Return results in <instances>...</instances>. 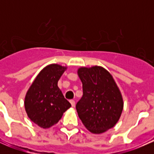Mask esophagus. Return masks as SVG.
<instances>
[{"instance_id":"34e87169","label":"esophagus","mask_w":154,"mask_h":154,"mask_svg":"<svg viewBox=\"0 0 154 154\" xmlns=\"http://www.w3.org/2000/svg\"><path fill=\"white\" fill-rule=\"evenodd\" d=\"M70 103H71V105H72V107H74L75 105H76L75 101H73V100H71V101H70Z\"/></svg>"}]
</instances>
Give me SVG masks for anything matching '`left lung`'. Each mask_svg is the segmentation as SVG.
I'll return each instance as SVG.
<instances>
[{
  "label": "left lung",
  "instance_id": "1",
  "mask_svg": "<svg viewBox=\"0 0 154 154\" xmlns=\"http://www.w3.org/2000/svg\"><path fill=\"white\" fill-rule=\"evenodd\" d=\"M77 74L82 82L83 96L76 105L79 118L93 134H103L119 121L123 98L109 71L101 66L81 67Z\"/></svg>",
  "mask_w": 154,
  "mask_h": 154
}]
</instances>
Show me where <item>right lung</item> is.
Segmentation results:
<instances>
[{
	"label": "right lung",
	"instance_id": "add662e5",
	"mask_svg": "<svg viewBox=\"0 0 154 154\" xmlns=\"http://www.w3.org/2000/svg\"><path fill=\"white\" fill-rule=\"evenodd\" d=\"M67 67L51 64L38 73L26 93L25 108L28 117L43 129L57 124L71 104L63 96L57 82Z\"/></svg>",
	"mask_w": 154,
	"mask_h": 154
}]
</instances>
